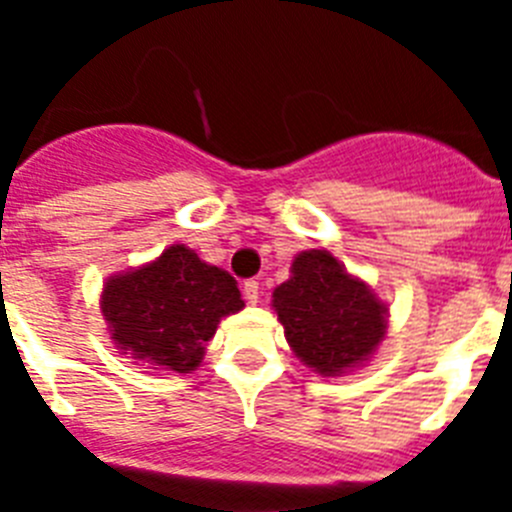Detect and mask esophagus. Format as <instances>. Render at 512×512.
<instances>
[{"label":"esophagus","instance_id":"esophagus-1","mask_svg":"<svg viewBox=\"0 0 512 512\" xmlns=\"http://www.w3.org/2000/svg\"><path fill=\"white\" fill-rule=\"evenodd\" d=\"M243 297H246L251 305H256V302H259L261 287H259V282H256V279H248V282L243 284Z\"/></svg>","mask_w":512,"mask_h":512}]
</instances>
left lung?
<instances>
[{
	"instance_id": "8db88e82",
	"label": "left lung",
	"mask_w": 512,
	"mask_h": 512,
	"mask_svg": "<svg viewBox=\"0 0 512 512\" xmlns=\"http://www.w3.org/2000/svg\"><path fill=\"white\" fill-rule=\"evenodd\" d=\"M274 310L292 351L325 377L369 359L387 328V307L372 289L315 248L292 261V277L274 289Z\"/></svg>"
}]
</instances>
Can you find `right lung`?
Returning a JSON list of instances; mask_svg holds the SVG:
<instances>
[{"label": "right lung", "instance_id": "add662e5", "mask_svg": "<svg viewBox=\"0 0 512 512\" xmlns=\"http://www.w3.org/2000/svg\"><path fill=\"white\" fill-rule=\"evenodd\" d=\"M243 307L238 282L184 246L104 284L102 315L115 346L153 369L189 374L220 318Z\"/></svg>", "mask_w": 512, "mask_h": 512}]
</instances>
